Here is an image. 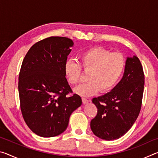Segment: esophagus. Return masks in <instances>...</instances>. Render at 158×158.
<instances>
[{"mask_svg": "<svg viewBox=\"0 0 158 158\" xmlns=\"http://www.w3.org/2000/svg\"><path fill=\"white\" fill-rule=\"evenodd\" d=\"M82 102H83V103H84V104H87V103L89 102L90 100H88V99H86V98H82Z\"/></svg>", "mask_w": 158, "mask_h": 158, "instance_id": "1", "label": "esophagus"}]
</instances>
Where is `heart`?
<instances>
[{"label": "heart", "instance_id": "b5f03b06", "mask_svg": "<svg viewBox=\"0 0 158 158\" xmlns=\"http://www.w3.org/2000/svg\"><path fill=\"white\" fill-rule=\"evenodd\" d=\"M80 64L74 59H68L64 65L65 75L73 85L81 79L82 68L90 71L89 81L77 86L74 90L82 96H90L99 90L106 91L114 87L123 73L125 58L120 52H111L102 47H93L80 54Z\"/></svg>", "mask_w": 158, "mask_h": 158}]
</instances>
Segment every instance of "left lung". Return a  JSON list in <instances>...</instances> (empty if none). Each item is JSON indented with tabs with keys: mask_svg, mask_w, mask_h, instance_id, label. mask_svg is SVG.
Instances as JSON below:
<instances>
[{
	"mask_svg": "<svg viewBox=\"0 0 158 158\" xmlns=\"http://www.w3.org/2000/svg\"><path fill=\"white\" fill-rule=\"evenodd\" d=\"M144 87V74L139 58L127 57L122 79L111 91L93 99L98 113L90 128L98 137L117 139L127 132L139 114Z\"/></svg>",
	"mask_w": 158,
	"mask_h": 158,
	"instance_id": "1",
	"label": "left lung"
}]
</instances>
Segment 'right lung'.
<instances>
[{"label":"right lung","instance_id":"right-lung-1","mask_svg":"<svg viewBox=\"0 0 158 158\" xmlns=\"http://www.w3.org/2000/svg\"><path fill=\"white\" fill-rule=\"evenodd\" d=\"M65 37L36 42L23 58L19 75V94L23 119L37 135L52 137L68 127L71 114L81 105L65 77L64 65L73 46Z\"/></svg>","mask_w":158,"mask_h":158}]
</instances>
